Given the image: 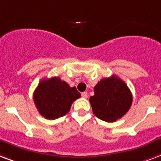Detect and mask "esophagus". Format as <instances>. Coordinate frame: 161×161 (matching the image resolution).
Returning <instances> with one entry per match:
<instances>
[{"label": "esophagus", "instance_id": "obj_1", "mask_svg": "<svg viewBox=\"0 0 161 161\" xmlns=\"http://www.w3.org/2000/svg\"><path fill=\"white\" fill-rule=\"evenodd\" d=\"M81 97L83 98H87V97H88V95H87V92H82V93H81Z\"/></svg>", "mask_w": 161, "mask_h": 161}]
</instances>
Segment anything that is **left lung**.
I'll use <instances>...</instances> for the list:
<instances>
[{
	"label": "left lung",
	"mask_w": 161,
	"mask_h": 161,
	"mask_svg": "<svg viewBox=\"0 0 161 161\" xmlns=\"http://www.w3.org/2000/svg\"><path fill=\"white\" fill-rule=\"evenodd\" d=\"M90 103L95 115L105 122H115L128 113L133 97L125 82L116 75L104 78L94 87Z\"/></svg>",
	"instance_id": "1"
}]
</instances>
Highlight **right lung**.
<instances>
[{"label": "right lung", "instance_id": "right-lung-1", "mask_svg": "<svg viewBox=\"0 0 161 161\" xmlns=\"http://www.w3.org/2000/svg\"><path fill=\"white\" fill-rule=\"evenodd\" d=\"M80 97L75 87H70L58 77L42 80L33 93V100L43 118L56 119L70 110L72 103Z\"/></svg>", "mask_w": 161, "mask_h": 161}]
</instances>
